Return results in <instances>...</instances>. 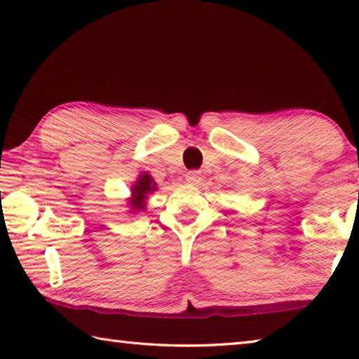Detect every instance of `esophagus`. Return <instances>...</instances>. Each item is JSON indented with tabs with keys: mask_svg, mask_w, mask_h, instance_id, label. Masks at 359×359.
Listing matches in <instances>:
<instances>
[{
	"mask_svg": "<svg viewBox=\"0 0 359 359\" xmlns=\"http://www.w3.org/2000/svg\"><path fill=\"white\" fill-rule=\"evenodd\" d=\"M187 182L188 184H191V185H199L201 182H202V172L201 171H196V170H193V171H188L187 172Z\"/></svg>",
	"mask_w": 359,
	"mask_h": 359,
	"instance_id": "obj_1",
	"label": "esophagus"
}]
</instances>
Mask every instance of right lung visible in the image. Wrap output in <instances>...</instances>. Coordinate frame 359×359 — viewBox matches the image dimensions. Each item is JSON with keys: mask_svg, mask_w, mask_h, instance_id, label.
Listing matches in <instances>:
<instances>
[{"mask_svg": "<svg viewBox=\"0 0 359 359\" xmlns=\"http://www.w3.org/2000/svg\"><path fill=\"white\" fill-rule=\"evenodd\" d=\"M157 191V184L154 179L151 177L149 172H142L137 179L135 184L131 187V197H129V205H131L133 212L134 211H143L144 205H147V197Z\"/></svg>", "mask_w": 359, "mask_h": 359, "instance_id": "obj_1", "label": "right lung"}]
</instances>
